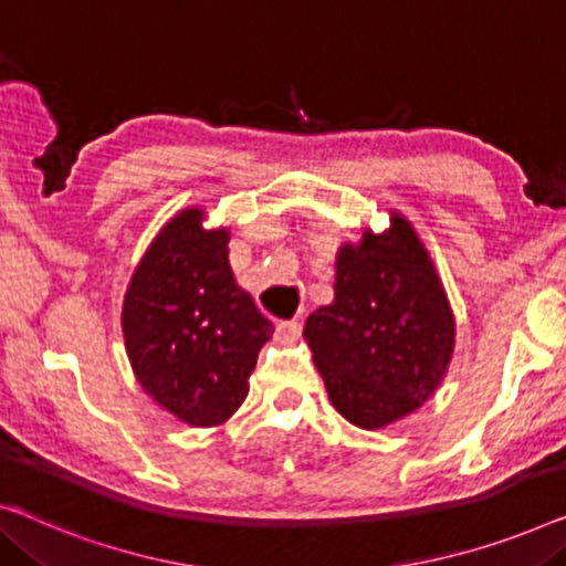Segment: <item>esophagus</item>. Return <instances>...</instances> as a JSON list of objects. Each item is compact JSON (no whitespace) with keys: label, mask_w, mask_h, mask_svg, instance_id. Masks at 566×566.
Listing matches in <instances>:
<instances>
[{"label":"esophagus","mask_w":566,"mask_h":566,"mask_svg":"<svg viewBox=\"0 0 566 566\" xmlns=\"http://www.w3.org/2000/svg\"><path fill=\"white\" fill-rule=\"evenodd\" d=\"M301 337V324L298 322H277L275 324V339L281 344H291Z\"/></svg>","instance_id":"34e87169"}]
</instances>
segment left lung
I'll return each mask as SVG.
<instances>
[{"label": "left lung", "mask_w": 566, "mask_h": 566, "mask_svg": "<svg viewBox=\"0 0 566 566\" xmlns=\"http://www.w3.org/2000/svg\"><path fill=\"white\" fill-rule=\"evenodd\" d=\"M332 406L375 431L413 413L444 380L454 314L429 250L406 217L337 252L334 301L303 326Z\"/></svg>", "instance_id": "obj_1"}]
</instances>
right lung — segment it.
<instances>
[{
  "label": "right lung",
  "mask_w": 566,
  "mask_h": 566,
  "mask_svg": "<svg viewBox=\"0 0 566 566\" xmlns=\"http://www.w3.org/2000/svg\"><path fill=\"white\" fill-rule=\"evenodd\" d=\"M229 229L188 207L160 229L135 268L122 332L137 382L188 426H219L248 398L273 324L229 268Z\"/></svg>",
  "instance_id": "right-lung-1"
}]
</instances>
